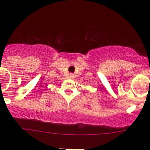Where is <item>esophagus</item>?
Listing matches in <instances>:
<instances>
[{
  "label": "esophagus",
  "mask_w": 150,
  "mask_h": 150,
  "mask_svg": "<svg viewBox=\"0 0 150 150\" xmlns=\"http://www.w3.org/2000/svg\"><path fill=\"white\" fill-rule=\"evenodd\" d=\"M69 78L70 79H74V78H75V75H74L73 73H70L69 75Z\"/></svg>",
  "instance_id": "1"
}]
</instances>
